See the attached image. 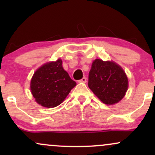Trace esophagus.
Returning a JSON list of instances; mask_svg holds the SVG:
<instances>
[{
  "instance_id": "34e87169",
  "label": "esophagus",
  "mask_w": 155,
  "mask_h": 155,
  "mask_svg": "<svg viewBox=\"0 0 155 155\" xmlns=\"http://www.w3.org/2000/svg\"><path fill=\"white\" fill-rule=\"evenodd\" d=\"M79 82H80V83H86L87 82V78L86 77H83L81 79L79 80Z\"/></svg>"
}]
</instances>
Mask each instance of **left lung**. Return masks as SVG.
<instances>
[{
  "mask_svg": "<svg viewBox=\"0 0 155 155\" xmlns=\"http://www.w3.org/2000/svg\"><path fill=\"white\" fill-rule=\"evenodd\" d=\"M88 87L104 104L113 105L125 95L128 79L116 63L96 59L89 73Z\"/></svg>",
  "mask_w": 155,
  "mask_h": 155,
  "instance_id": "1",
  "label": "left lung"
}]
</instances>
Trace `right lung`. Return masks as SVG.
<instances>
[{"label": "right lung", "instance_id": "obj_1", "mask_svg": "<svg viewBox=\"0 0 155 155\" xmlns=\"http://www.w3.org/2000/svg\"><path fill=\"white\" fill-rule=\"evenodd\" d=\"M62 64L60 59L44 64L37 69L32 77L31 93L35 101L44 107L59 106L76 85Z\"/></svg>", "mask_w": 155, "mask_h": 155}]
</instances>
